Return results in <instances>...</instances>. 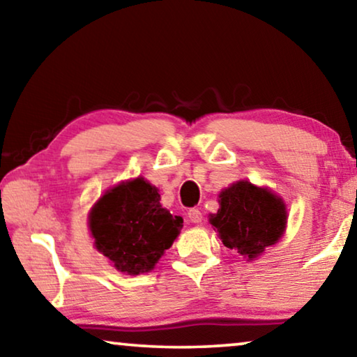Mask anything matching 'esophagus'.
I'll use <instances>...</instances> for the list:
<instances>
[{
  "label": "esophagus",
  "mask_w": 357,
  "mask_h": 357,
  "mask_svg": "<svg viewBox=\"0 0 357 357\" xmlns=\"http://www.w3.org/2000/svg\"><path fill=\"white\" fill-rule=\"evenodd\" d=\"M188 218H189L190 222H194V224H199V222H202V220H203L202 211H200L199 208H190L189 211H188Z\"/></svg>",
  "instance_id": "34e87169"
}]
</instances>
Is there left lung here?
<instances>
[{
	"label": "left lung",
	"instance_id": "obj_1",
	"mask_svg": "<svg viewBox=\"0 0 357 357\" xmlns=\"http://www.w3.org/2000/svg\"><path fill=\"white\" fill-rule=\"evenodd\" d=\"M219 199L220 208L211 214L209 222L229 250L252 260L280 240L287 220L280 197L238 181L220 192Z\"/></svg>",
	"mask_w": 357,
	"mask_h": 357
}]
</instances>
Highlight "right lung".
I'll use <instances>...</instances> for the list:
<instances>
[{
  "label": "right lung",
  "mask_w": 357,
  "mask_h": 357,
  "mask_svg": "<svg viewBox=\"0 0 357 357\" xmlns=\"http://www.w3.org/2000/svg\"><path fill=\"white\" fill-rule=\"evenodd\" d=\"M97 250L119 271L139 275L154 268L183 229V218L160 205L157 189L143 178L107 190L89 216Z\"/></svg>",
  "instance_id": "1"
}]
</instances>
